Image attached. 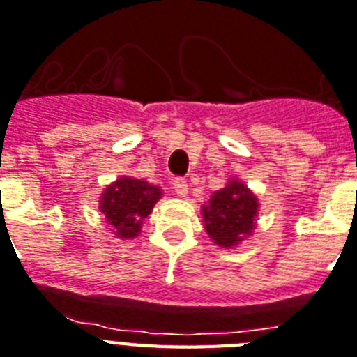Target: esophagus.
<instances>
[{
	"mask_svg": "<svg viewBox=\"0 0 357 357\" xmlns=\"http://www.w3.org/2000/svg\"><path fill=\"white\" fill-rule=\"evenodd\" d=\"M173 190H175L178 197H185V193H188V181L182 178V176H175L173 178Z\"/></svg>",
	"mask_w": 357,
	"mask_h": 357,
	"instance_id": "obj_1",
	"label": "esophagus"
}]
</instances>
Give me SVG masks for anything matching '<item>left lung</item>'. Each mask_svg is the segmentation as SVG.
Listing matches in <instances>:
<instances>
[{
    "mask_svg": "<svg viewBox=\"0 0 357 357\" xmlns=\"http://www.w3.org/2000/svg\"><path fill=\"white\" fill-rule=\"evenodd\" d=\"M257 206V199L246 185L229 181V184L211 195L210 206L202 208L206 231L220 246H235L252 234Z\"/></svg>",
    "mask_w": 357,
    "mask_h": 357,
    "instance_id": "8db88e82",
    "label": "left lung"
}]
</instances>
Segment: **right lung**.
<instances>
[{
  "mask_svg": "<svg viewBox=\"0 0 357 357\" xmlns=\"http://www.w3.org/2000/svg\"><path fill=\"white\" fill-rule=\"evenodd\" d=\"M157 185L147 184L131 176H122L111 184L102 195L100 210L120 238L137 237L142 220L151 213L153 206L160 199Z\"/></svg>",
  "mask_w": 357,
  "mask_h": 357,
  "instance_id": "add662e5",
  "label": "right lung"
}]
</instances>
